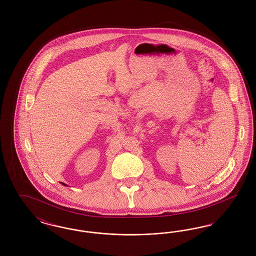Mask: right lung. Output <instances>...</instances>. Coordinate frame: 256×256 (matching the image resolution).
Wrapping results in <instances>:
<instances>
[{"instance_id": "1", "label": "right lung", "mask_w": 256, "mask_h": 256, "mask_svg": "<svg viewBox=\"0 0 256 256\" xmlns=\"http://www.w3.org/2000/svg\"><path fill=\"white\" fill-rule=\"evenodd\" d=\"M63 184H64V183H63ZM64 185H65V184H64Z\"/></svg>"}]
</instances>
